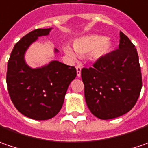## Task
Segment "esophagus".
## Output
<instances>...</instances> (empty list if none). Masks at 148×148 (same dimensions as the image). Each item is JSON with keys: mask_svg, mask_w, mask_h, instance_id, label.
<instances>
[{"mask_svg": "<svg viewBox=\"0 0 148 148\" xmlns=\"http://www.w3.org/2000/svg\"><path fill=\"white\" fill-rule=\"evenodd\" d=\"M81 66L80 65H77L76 66V70H77V76L78 77H80L81 75Z\"/></svg>", "mask_w": 148, "mask_h": 148, "instance_id": "1", "label": "esophagus"}]
</instances>
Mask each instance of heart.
<instances>
[{
    "label": "heart",
    "mask_w": 148,
    "mask_h": 148,
    "mask_svg": "<svg viewBox=\"0 0 148 148\" xmlns=\"http://www.w3.org/2000/svg\"><path fill=\"white\" fill-rule=\"evenodd\" d=\"M66 54L71 58H76V53L69 44L64 45ZM112 48L111 42L106 37L92 34L83 36L74 40V48L79 55H84L90 53L91 58L95 60L100 59L106 56Z\"/></svg>",
    "instance_id": "1"
}]
</instances>
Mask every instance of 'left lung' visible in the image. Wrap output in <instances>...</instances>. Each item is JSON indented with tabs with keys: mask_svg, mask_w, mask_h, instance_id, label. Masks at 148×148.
<instances>
[{
	"mask_svg": "<svg viewBox=\"0 0 148 148\" xmlns=\"http://www.w3.org/2000/svg\"><path fill=\"white\" fill-rule=\"evenodd\" d=\"M84 98L92 114L101 120L116 118L133 108L142 90L139 58L134 44L120 32L119 48L83 68Z\"/></svg>",
	"mask_w": 148,
	"mask_h": 148,
	"instance_id": "1",
	"label": "left lung"
}]
</instances>
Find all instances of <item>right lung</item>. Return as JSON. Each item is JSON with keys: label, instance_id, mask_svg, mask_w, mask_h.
I'll return each mask as SVG.
<instances>
[{"label": "right lung", "instance_id": "right-lung-1", "mask_svg": "<svg viewBox=\"0 0 148 148\" xmlns=\"http://www.w3.org/2000/svg\"><path fill=\"white\" fill-rule=\"evenodd\" d=\"M51 29H36L25 35L15 44L7 64V90L15 107L38 121L51 119L59 112L69 85L77 75L74 66L57 60L37 69L27 64L24 55L27 48ZM54 52L58 53L56 48Z\"/></svg>", "mask_w": 148, "mask_h": 148}]
</instances>
